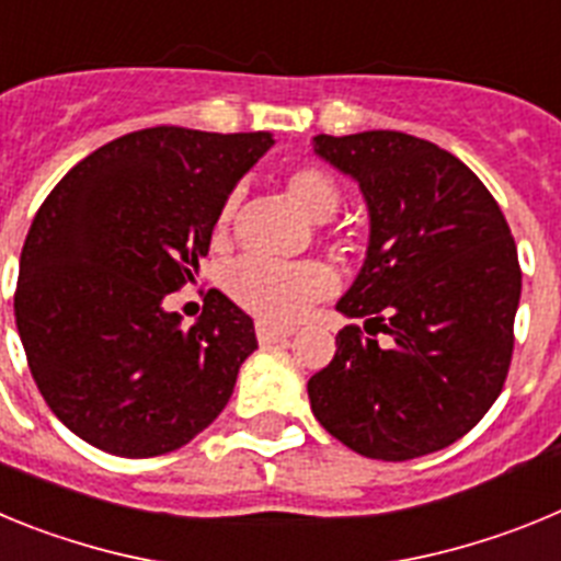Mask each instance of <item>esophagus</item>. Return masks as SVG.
Listing matches in <instances>:
<instances>
[{"label": "esophagus", "instance_id": "obj_1", "mask_svg": "<svg viewBox=\"0 0 561 561\" xmlns=\"http://www.w3.org/2000/svg\"><path fill=\"white\" fill-rule=\"evenodd\" d=\"M255 334H257V342H261V345H275V342H284L286 336H291L295 331H291V329H275V325L257 323Z\"/></svg>", "mask_w": 561, "mask_h": 561}]
</instances>
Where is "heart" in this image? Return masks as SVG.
I'll list each match as a JSON object with an SVG mask.
<instances>
[{
    "instance_id": "1",
    "label": "heart",
    "mask_w": 561,
    "mask_h": 561,
    "mask_svg": "<svg viewBox=\"0 0 561 561\" xmlns=\"http://www.w3.org/2000/svg\"><path fill=\"white\" fill-rule=\"evenodd\" d=\"M286 193L306 216L317 221L331 219L340 207V187L323 168L297 165L284 176ZM238 196L232 193L219 213V230L230 225ZM225 286L241 309L261 317L264 323H291L314 300L334 289V275L320 261H270L241 257L225 275Z\"/></svg>"
}]
</instances>
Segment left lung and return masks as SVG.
Here are the masks:
<instances>
[{"mask_svg":"<svg viewBox=\"0 0 561 561\" xmlns=\"http://www.w3.org/2000/svg\"><path fill=\"white\" fill-rule=\"evenodd\" d=\"M314 153L368 205L365 264L336 311L362 317L369 336L336 334L334 359L309 379L311 413L365 458L438 453L483 419L512 365V230L458 157L413 134H317Z\"/></svg>","mask_w":561,"mask_h":561,"instance_id":"obj_1","label":"left lung"}]
</instances>
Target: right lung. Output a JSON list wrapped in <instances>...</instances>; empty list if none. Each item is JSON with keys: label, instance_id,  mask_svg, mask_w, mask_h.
<instances>
[{"label": "right lung", "instance_id": "1", "mask_svg": "<svg viewBox=\"0 0 561 561\" xmlns=\"http://www.w3.org/2000/svg\"><path fill=\"white\" fill-rule=\"evenodd\" d=\"M272 146L270 131L142 128L89 153L38 207L16 329L44 401L78 438L153 458L225 410L257 348L250 314L210 289L182 329L162 300L199 272L227 196Z\"/></svg>", "mask_w": 561, "mask_h": 561}]
</instances>
